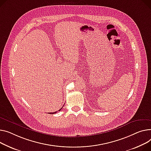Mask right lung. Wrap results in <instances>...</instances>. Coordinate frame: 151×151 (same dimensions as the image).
Wrapping results in <instances>:
<instances>
[{
	"label": "right lung",
	"instance_id": "1",
	"mask_svg": "<svg viewBox=\"0 0 151 151\" xmlns=\"http://www.w3.org/2000/svg\"><path fill=\"white\" fill-rule=\"evenodd\" d=\"M62 109V108L61 109H60L59 110L60 111V110H61ZM57 112H52V113H48V114H56Z\"/></svg>",
	"mask_w": 151,
	"mask_h": 151
}]
</instances>
